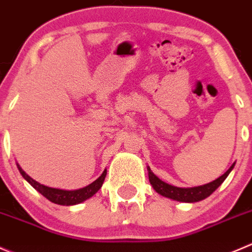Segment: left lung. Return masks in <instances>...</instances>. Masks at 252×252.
I'll return each mask as SVG.
<instances>
[{
    "label": "left lung",
    "instance_id": "8db88e82",
    "mask_svg": "<svg viewBox=\"0 0 252 252\" xmlns=\"http://www.w3.org/2000/svg\"><path fill=\"white\" fill-rule=\"evenodd\" d=\"M235 166V162L230 166V167L226 170V172L224 175H221L220 177H218L217 180L212 181V182L206 183V185L197 186V187H176V186L168 185L165 181L160 180L153 171L150 170V167L148 166V175H149V181H150L153 188L158 192L161 196L166 197V198L173 199V201L177 202H185V203H194V202L203 201L204 198L211 196L217 188L224 182L226 177H228L229 173L231 172V170Z\"/></svg>",
    "mask_w": 252,
    "mask_h": 252
}]
</instances>
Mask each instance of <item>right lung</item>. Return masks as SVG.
<instances>
[{
    "label": "right lung",
    "instance_id": "add662e5",
    "mask_svg": "<svg viewBox=\"0 0 252 252\" xmlns=\"http://www.w3.org/2000/svg\"><path fill=\"white\" fill-rule=\"evenodd\" d=\"M17 167H18L19 172L23 176L24 180L29 183L33 188H35L36 191L40 194H43L46 199H49L50 202L55 204H60V206H75V204H79L85 202L86 199L91 198L94 194H96L98 192L99 188L102 187L104 182V178H106L107 170H104L102 172V175L97 178L96 181H94L92 183H90L89 186L84 188H79V189H72V191H67V189H60V188H51L48 186H44L41 183L36 182L35 180L31 177L29 175H27L23 171V168L17 163Z\"/></svg>",
    "mask_w": 252,
    "mask_h": 252
}]
</instances>
